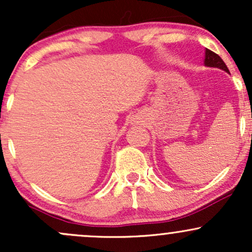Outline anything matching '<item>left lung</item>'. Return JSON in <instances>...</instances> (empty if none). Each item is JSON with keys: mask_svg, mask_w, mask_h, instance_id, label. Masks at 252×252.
<instances>
[{"mask_svg": "<svg viewBox=\"0 0 252 252\" xmlns=\"http://www.w3.org/2000/svg\"><path fill=\"white\" fill-rule=\"evenodd\" d=\"M204 63L209 67H217L220 68V70H224L225 72H228L227 66L225 65V63L222 62V59L218 54H216L215 52L210 51V50H205V60Z\"/></svg>", "mask_w": 252, "mask_h": 252, "instance_id": "8db88e82", "label": "left lung"}]
</instances>
